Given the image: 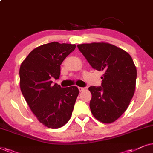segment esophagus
I'll list each match as a JSON object with an SVG mask.
<instances>
[{
	"label": "esophagus",
	"instance_id": "obj_1",
	"mask_svg": "<svg viewBox=\"0 0 153 153\" xmlns=\"http://www.w3.org/2000/svg\"><path fill=\"white\" fill-rule=\"evenodd\" d=\"M78 89H79V91H83L85 89V87H78Z\"/></svg>",
	"mask_w": 153,
	"mask_h": 153
}]
</instances>
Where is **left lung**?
Masks as SVG:
<instances>
[{"label": "left lung", "mask_w": 153, "mask_h": 153, "mask_svg": "<svg viewBox=\"0 0 153 153\" xmlns=\"http://www.w3.org/2000/svg\"><path fill=\"white\" fill-rule=\"evenodd\" d=\"M94 69L102 71L101 86H91V112L103 123L118 119L129 106L135 91L136 68L125 50L107 42L78 45Z\"/></svg>", "instance_id": "obj_1"}]
</instances>
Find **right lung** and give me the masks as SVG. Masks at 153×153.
<instances>
[{"label":"right lung","mask_w":153,"mask_h":153,"mask_svg":"<svg viewBox=\"0 0 153 153\" xmlns=\"http://www.w3.org/2000/svg\"><path fill=\"white\" fill-rule=\"evenodd\" d=\"M75 45L52 42L29 53L19 69L20 88L37 119L46 127L58 129L68 123L78 96L75 86L62 87L51 78H59L61 64Z\"/></svg>","instance_id":"obj_1"}]
</instances>
